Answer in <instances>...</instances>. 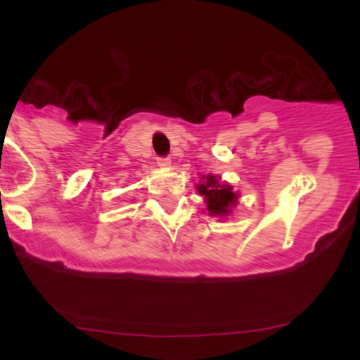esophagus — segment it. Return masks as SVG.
I'll use <instances>...</instances> for the list:
<instances>
[{
  "mask_svg": "<svg viewBox=\"0 0 360 360\" xmlns=\"http://www.w3.org/2000/svg\"><path fill=\"white\" fill-rule=\"evenodd\" d=\"M157 164H159L160 167L167 169L169 166H171V159H169V157H159V159H157Z\"/></svg>",
  "mask_w": 360,
  "mask_h": 360,
  "instance_id": "34e87169",
  "label": "esophagus"
}]
</instances>
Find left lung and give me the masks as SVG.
I'll list each match as a JSON object with an SVG mask.
<instances>
[{
	"label": "left lung",
	"mask_w": 360,
	"mask_h": 360,
	"mask_svg": "<svg viewBox=\"0 0 360 360\" xmlns=\"http://www.w3.org/2000/svg\"><path fill=\"white\" fill-rule=\"evenodd\" d=\"M196 191L205 198L208 214L218 218H226L233 213L238 205V193L233 191L232 184L221 181L220 176L203 174L196 184Z\"/></svg>",
	"instance_id": "8db88e82"
}]
</instances>
